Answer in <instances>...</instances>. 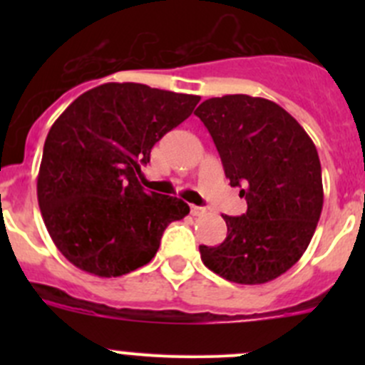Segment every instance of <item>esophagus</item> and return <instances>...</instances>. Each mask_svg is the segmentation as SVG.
Masks as SVG:
<instances>
[{
  "label": "esophagus",
  "instance_id": "1",
  "mask_svg": "<svg viewBox=\"0 0 365 365\" xmlns=\"http://www.w3.org/2000/svg\"><path fill=\"white\" fill-rule=\"evenodd\" d=\"M203 213H206V208H205V206H196V205H190V215H194V217H200V215H203Z\"/></svg>",
  "mask_w": 365,
  "mask_h": 365
}]
</instances>
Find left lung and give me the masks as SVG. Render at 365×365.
Instances as JSON below:
<instances>
[{
  "label": "left lung",
  "instance_id": "left-lung-1",
  "mask_svg": "<svg viewBox=\"0 0 365 365\" xmlns=\"http://www.w3.org/2000/svg\"><path fill=\"white\" fill-rule=\"evenodd\" d=\"M194 114L208 128L230 185L247 201L244 215H222L226 240L200 245L201 259L226 281H274L300 259L322 215L314 143L292 114L261 97L208 98Z\"/></svg>",
  "mask_w": 365,
  "mask_h": 365
}]
</instances>
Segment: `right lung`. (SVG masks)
Segmentation results:
<instances>
[{
  "instance_id": "1",
  "label": "right lung",
  "mask_w": 365,
  "mask_h": 365,
  "mask_svg": "<svg viewBox=\"0 0 365 365\" xmlns=\"http://www.w3.org/2000/svg\"><path fill=\"white\" fill-rule=\"evenodd\" d=\"M197 95L106 83L77 97L51 127L36 196L58 251L81 270L120 277L150 263L185 201L145 192L141 164L190 116Z\"/></svg>"
}]
</instances>
